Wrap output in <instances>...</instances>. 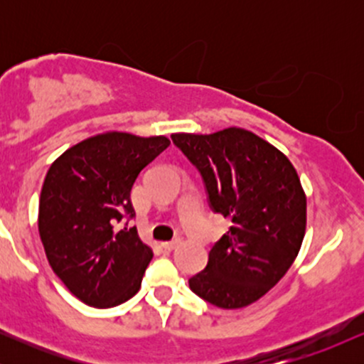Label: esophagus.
Returning a JSON list of instances; mask_svg holds the SVG:
<instances>
[{"label":"esophagus","instance_id":"1","mask_svg":"<svg viewBox=\"0 0 364 364\" xmlns=\"http://www.w3.org/2000/svg\"><path fill=\"white\" fill-rule=\"evenodd\" d=\"M179 243H181V241H179V240H173V241H164V243H162V248H164V250H168V252H171V250L178 248Z\"/></svg>","mask_w":364,"mask_h":364}]
</instances>
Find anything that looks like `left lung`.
Returning <instances> with one entry per match:
<instances>
[{
    "label": "left lung",
    "instance_id": "8db88e82",
    "mask_svg": "<svg viewBox=\"0 0 364 364\" xmlns=\"http://www.w3.org/2000/svg\"><path fill=\"white\" fill-rule=\"evenodd\" d=\"M171 139L202 174L212 210L231 219L190 289L217 308L248 306L281 281L301 248L306 195L298 173L281 150L243 128Z\"/></svg>",
    "mask_w": 364,
    "mask_h": 364
}]
</instances>
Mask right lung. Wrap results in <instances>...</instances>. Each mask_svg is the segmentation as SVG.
<instances>
[{"mask_svg": "<svg viewBox=\"0 0 364 364\" xmlns=\"http://www.w3.org/2000/svg\"><path fill=\"white\" fill-rule=\"evenodd\" d=\"M169 144L162 135L106 132L65 150L46 174L37 220L46 257L89 306H118L140 289L152 248L136 228L116 224L135 215L133 183Z\"/></svg>", "mask_w": 364, "mask_h": 364, "instance_id": "1", "label": "right lung"}]
</instances>
